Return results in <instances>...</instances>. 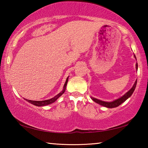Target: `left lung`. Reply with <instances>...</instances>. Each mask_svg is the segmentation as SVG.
<instances>
[{
  "label": "left lung",
  "instance_id": "obj_1",
  "mask_svg": "<svg viewBox=\"0 0 148 148\" xmlns=\"http://www.w3.org/2000/svg\"><path fill=\"white\" fill-rule=\"evenodd\" d=\"M134 58L136 59L135 55H134ZM136 71H138V63L137 62L136 64ZM136 84H137V79L135 81L133 86L131 87V89H130L129 91H127L126 93H125L124 95H123V96L120 97V98L117 99L116 100H114V101H111V102L103 101H101V100L95 99L92 97H91V99L94 102H97V104L101 105V106H102L108 108H116V107H117L118 106H119L120 104H121L123 102H124L125 101H126V100L128 99L129 97L131 96L132 93H133L135 88H136Z\"/></svg>",
  "mask_w": 148,
  "mask_h": 148
}]
</instances>
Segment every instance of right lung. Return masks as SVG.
Wrapping results in <instances>:
<instances>
[{
	"label": "right lung",
	"instance_id": "1",
	"mask_svg": "<svg viewBox=\"0 0 148 148\" xmlns=\"http://www.w3.org/2000/svg\"><path fill=\"white\" fill-rule=\"evenodd\" d=\"M69 77H67L66 79V82H65V83L64 84L63 89H62V91L60 92L59 94H57L56 96L53 97V98L48 99V100H45V101H31V100H28V99H24L25 100V101H27V102H29V103H31V104H33V105H34V106H46V105L53 103L55 101H57V99H59V97H61V95L64 92L65 90H66V87L67 83H68Z\"/></svg>",
	"mask_w": 148,
	"mask_h": 148
}]
</instances>
